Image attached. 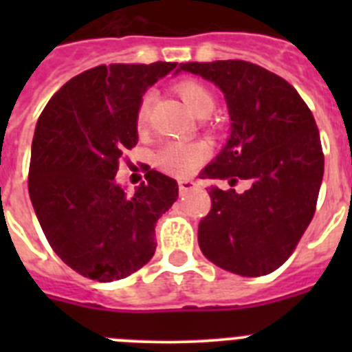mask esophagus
Masks as SVG:
<instances>
[{
	"mask_svg": "<svg viewBox=\"0 0 352 352\" xmlns=\"http://www.w3.org/2000/svg\"><path fill=\"white\" fill-rule=\"evenodd\" d=\"M194 183L188 182V179H182V182L178 183V188H179V194H186V192H190L192 188H194Z\"/></svg>",
	"mask_w": 352,
	"mask_h": 352,
	"instance_id": "obj_1",
	"label": "esophagus"
}]
</instances>
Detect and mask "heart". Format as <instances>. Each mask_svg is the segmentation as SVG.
Masks as SVG:
<instances>
[{
    "mask_svg": "<svg viewBox=\"0 0 352 352\" xmlns=\"http://www.w3.org/2000/svg\"><path fill=\"white\" fill-rule=\"evenodd\" d=\"M174 91L178 93L179 98L185 102L186 107L190 109L195 116H208L213 111V93L199 80H179V82L174 84ZM151 105H153V95L146 93L139 102L138 111H135V123H138L139 130L146 129V125H148ZM208 155H210V149L203 142L174 141L158 151L155 164L164 173L174 174V176H188L206 160Z\"/></svg>",
    "mask_w": 352,
    "mask_h": 352,
    "instance_id": "b5f03b06",
    "label": "heart"
}]
</instances>
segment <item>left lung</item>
Segmentation results:
<instances>
[{"mask_svg":"<svg viewBox=\"0 0 352 352\" xmlns=\"http://www.w3.org/2000/svg\"><path fill=\"white\" fill-rule=\"evenodd\" d=\"M219 86L231 138L203 178L247 179L248 188H210L199 247L222 270L268 275L289 259L316 213L324 153L312 111L280 76L243 60L182 63Z\"/></svg>","mask_w":352,"mask_h":352,"instance_id":"1","label":"left lung"}]
</instances>
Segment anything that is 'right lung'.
I'll use <instances>...</instances> for the list:
<instances>
[{"label":"right lung","instance_id":"1","mask_svg":"<svg viewBox=\"0 0 352 352\" xmlns=\"http://www.w3.org/2000/svg\"><path fill=\"white\" fill-rule=\"evenodd\" d=\"M176 65L89 68L40 114L28 174L31 203L52 250L86 278L120 280L153 257L155 226L178 197V183L148 170L129 195L114 176L138 144L142 93Z\"/></svg>","mask_w":352,"mask_h":352}]
</instances>
